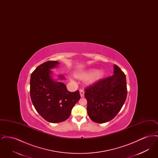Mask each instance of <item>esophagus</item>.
<instances>
[{
    "mask_svg": "<svg viewBox=\"0 0 158 158\" xmlns=\"http://www.w3.org/2000/svg\"><path fill=\"white\" fill-rule=\"evenodd\" d=\"M79 92H80V95H81V97H84V94H85V92H84V90H82V89H81Z\"/></svg>",
    "mask_w": 158,
    "mask_h": 158,
    "instance_id": "obj_1",
    "label": "esophagus"
}]
</instances>
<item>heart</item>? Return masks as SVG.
<instances>
[{"label": "heart", "mask_w": 158, "mask_h": 158, "mask_svg": "<svg viewBox=\"0 0 158 158\" xmlns=\"http://www.w3.org/2000/svg\"><path fill=\"white\" fill-rule=\"evenodd\" d=\"M104 75V72L103 70H99L97 71L95 69H90L87 71L80 72L75 73L76 76L79 78H86L90 77L89 80V82L90 83L97 81L99 79H101ZM70 79L72 82H74V80L72 77H70Z\"/></svg>", "instance_id": "heart-1"}]
</instances>
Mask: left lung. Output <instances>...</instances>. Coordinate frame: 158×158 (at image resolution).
I'll return each mask as SVG.
<instances>
[{"instance_id": "8db88e82", "label": "left lung", "mask_w": 158, "mask_h": 158, "mask_svg": "<svg viewBox=\"0 0 158 158\" xmlns=\"http://www.w3.org/2000/svg\"><path fill=\"white\" fill-rule=\"evenodd\" d=\"M114 75L101 79L86 88L87 113L90 119L104 123L113 119L120 111L127 98L126 77L117 65H114Z\"/></svg>"}]
</instances>
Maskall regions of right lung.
<instances>
[{"instance_id": "right-lung-1", "label": "right lung", "mask_w": 158, "mask_h": 158, "mask_svg": "<svg viewBox=\"0 0 158 158\" xmlns=\"http://www.w3.org/2000/svg\"><path fill=\"white\" fill-rule=\"evenodd\" d=\"M59 64L48 61L40 64L32 73L30 96L38 113L45 120L57 123L67 120L76 102L80 99L79 90L69 92L63 83L53 79L52 69ZM59 79H64L62 75Z\"/></svg>"}]
</instances>
